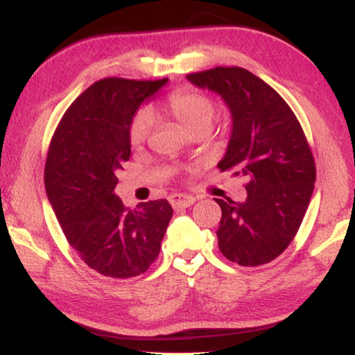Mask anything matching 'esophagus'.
Returning <instances> with one entry per match:
<instances>
[{
	"instance_id": "obj_1",
	"label": "esophagus",
	"mask_w": 355,
	"mask_h": 355,
	"mask_svg": "<svg viewBox=\"0 0 355 355\" xmlns=\"http://www.w3.org/2000/svg\"><path fill=\"white\" fill-rule=\"evenodd\" d=\"M195 198L190 195H184V193H174L170 196V202L174 209H181V207H190L195 204Z\"/></svg>"
}]
</instances>
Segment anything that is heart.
<instances>
[{"label": "heart", "mask_w": 355, "mask_h": 355, "mask_svg": "<svg viewBox=\"0 0 355 355\" xmlns=\"http://www.w3.org/2000/svg\"><path fill=\"white\" fill-rule=\"evenodd\" d=\"M215 112L216 105L214 99L191 87L174 89L157 107V114L171 118L190 134L206 130L212 123ZM149 132H151V116L146 112H139L129 124V143L132 146H141Z\"/></svg>", "instance_id": "heart-1"}]
</instances>
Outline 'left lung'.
Wrapping results in <instances>:
<instances>
[{
    "instance_id": "1",
    "label": "left lung",
    "mask_w": 355,
    "mask_h": 355,
    "mask_svg": "<svg viewBox=\"0 0 355 355\" xmlns=\"http://www.w3.org/2000/svg\"><path fill=\"white\" fill-rule=\"evenodd\" d=\"M198 87L225 98L234 128L218 168L245 179L243 201L221 207L218 246L227 260L259 266L275 260L295 239L313 193L316 165L295 112L256 74L241 67H215L187 74Z\"/></svg>"
}]
</instances>
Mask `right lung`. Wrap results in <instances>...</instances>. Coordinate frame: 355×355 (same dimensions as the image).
Listing matches in <instances>:
<instances>
[{"label": "right lung", "instance_id": "right-lung-1", "mask_svg": "<svg viewBox=\"0 0 355 355\" xmlns=\"http://www.w3.org/2000/svg\"><path fill=\"white\" fill-rule=\"evenodd\" d=\"M104 78L74 99L49 143L45 189L65 239L99 275L145 272L173 216L166 200L126 209L114 190L129 160V124L141 101L166 84Z\"/></svg>", "mask_w": 355, "mask_h": 355}]
</instances>
